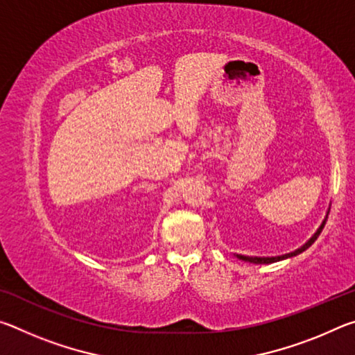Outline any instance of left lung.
<instances>
[{"instance_id":"left-lung-1","label":"left lung","mask_w":355,"mask_h":355,"mask_svg":"<svg viewBox=\"0 0 355 355\" xmlns=\"http://www.w3.org/2000/svg\"><path fill=\"white\" fill-rule=\"evenodd\" d=\"M324 224H326V220L322 222L321 224V227L318 228V232L315 233L313 236L310 238V241H307L305 243L302 248L300 249H297V250H294V252H291V254H286V255H282V257H271V258H260V257H244V255H236L239 260H244V261H249V263H255V264H268V263H274V261H279V260H284V258H288V257H294V255H297V254H300V252H304L305 249H309L311 244H313L315 241H316V238L320 236V233L322 232V228H324Z\"/></svg>"}]
</instances>
